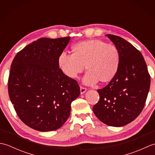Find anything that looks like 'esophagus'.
I'll list each match as a JSON object with an SVG mask.
<instances>
[{
  "label": "esophagus",
  "instance_id": "1",
  "mask_svg": "<svg viewBox=\"0 0 155 155\" xmlns=\"http://www.w3.org/2000/svg\"><path fill=\"white\" fill-rule=\"evenodd\" d=\"M80 91H81V94H83L85 92L87 91V88H84V87H80Z\"/></svg>",
  "mask_w": 155,
  "mask_h": 155
}]
</instances>
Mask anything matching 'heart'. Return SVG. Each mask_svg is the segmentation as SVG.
<instances>
[{
  "label": "heart",
  "instance_id": "1",
  "mask_svg": "<svg viewBox=\"0 0 155 155\" xmlns=\"http://www.w3.org/2000/svg\"><path fill=\"white\" fill-rule=\"evenodd\" d=\"M120 54L116 46L99 39L82 41L72 46V55L62 53L58 65L66 77L76 78L86 67L83 83L93 85L99 81L107 84L117 74Z\"/></svg>",
  "mask_w": 155,
  "mask_h": 155
}]
</instances>
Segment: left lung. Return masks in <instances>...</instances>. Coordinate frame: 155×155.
<instances>
[{
  "label": "left lung",
  "mask_w": 155,
  "mask_h": 155,
  "mask_svg": "<svg viewBox=\"0 0 155 155\" xmlns=\"http://www.w3.org/2000/svg\"><path fill=\"white\" fill-rule=\"evenodd\" d=\"M106 36L119 50L120 67L114 79L97 91L99 101L93 110L102 123L120 127L133 121L143 110L150 77L140 51L123 38Z\"/></svg>",
  "instance_id": "8db88e82"
}]
</instances>
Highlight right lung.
<instances>
[{
  "mask_svg": "<svg viewBox=\"0 0 155 155\" xmlns=\"http://www.w3.org/2000/svg\"><path fill=\"white\" fill-rule=\"evenodd\" d=\"M71 37L41 38L18 52L8 78V94L18 117L42 132L58 129L80 95L77 82L62 73L58 58Z\"/></svg>",
  "mask_w": 155,
  "mask_h": 155,
  "instance_id": "right-lung-1",
  "label": "right lung"
}]
</instances>
